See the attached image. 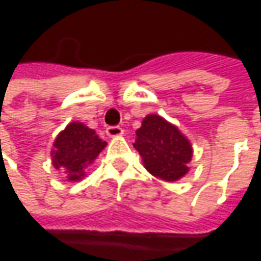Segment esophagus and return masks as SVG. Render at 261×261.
<instances>
[{
	"instance_id": "obj_1",
	"label": "esophagus",
	"mask_w": 261,
	"mask_h": 261,
	"mask_svg": "<svg viewBox=\"0 0 261 261\" xmlns=\"http://www.w3.org/2000/svg\"><path fill=\"white\" fill-rule=\"evenodd\" d=\"M106 133H107V136H110V137H118V136H122V134H124V130H122L119 125H110V127L106 128Z\"/></svg>"
}]
</instances>
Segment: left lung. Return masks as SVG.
<instances>
[{
  "label": "left lung",
  "instance_id": "left-lung-1",
  "mask_svg": "<svg viewBox=\"0 0 261 261\" xmlns=\"http://www.w3.org/2000/svg\"><path fill=\"white\" fill-rule=\"evenodd\" d=\"M134 148L149 174L165 181L186 175L192 160V146L177 127L157 115H148L136 131Z\"/></svg>",
  "mask_w": 261,
  "mask_h": 261
}]
</instances>
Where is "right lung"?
<instances>
[{"label": "right lung", "mask_w": 261, "mask_h": 261, "mask_svg": "<svg viewBox=\"0 0 261 261\" xmlns=\"http://www.w3.org/2000/svg\"><path fill=\"white\" fill-rule=\"evenodd\" d=\"M107 143L101 140L95 131L87 128L81 122H71L62 131L56 142L53 155V165L56 169L65 172L71 181L80 180L96 155Z\"/></svg>", "instance_id": "obj_1"}]
</instances>
